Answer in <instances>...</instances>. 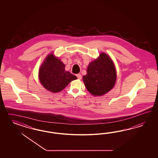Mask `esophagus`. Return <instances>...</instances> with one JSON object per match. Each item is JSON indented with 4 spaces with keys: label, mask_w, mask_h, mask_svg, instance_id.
Returning a JSON list of instances; mask_svg holds the SVG:
<instances>
[{
    "label": "esophagus",
    "mask_w": 158,
    "mask_h": 158,
    "mask_svg": "<svg viewBox=\"0 0 158 158\" xmlns=\"http://www.w3.org/2000/svg\"><path fill=\"white\" fill-rule=\"evenodd\" d=\"M77 77L79 79H81V74H77Z\"/></svg>",
    "instance_id": "esophagus-1"
}]
</instances>
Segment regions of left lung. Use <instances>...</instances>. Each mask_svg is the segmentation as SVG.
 Listing matches in <instances>:
<instances>
[{
    "label": "left lung",
    "mask_w": 158,
    "mask_h": 158,
    "mask_svg": "<svg viewBox=\"0 0 158 158\" xmlns=\"http://www.w3.org/2000/svg\"><path fill=\"white\" fill-rule=\"evenodd\" d=\"M116 70L111 58L105 53L89 63L87 74L83 81L92 96H103L114 87L116 81Z\"/></svg>",
    "instance_id": "8db88e82"
}]
</instances>
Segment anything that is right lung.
Instances as JSON below:
<instances>
[{"mask_svg": "<svg viewBox=\"0 0 158 158\" xmlns=\"http://www.w3.org/2000/svg\"><path fill=\"white\" fill-rule=\"evenodd\" d=\"M65 65L53 53L48 54L39 69V79L48 91L58 93L64 90L77 77L65 69Z\"/></svg>", "mask_w": 158, "mask_h": 158, "instance_id": "right-lung-1", "label": "right lung"}]
</instances>
